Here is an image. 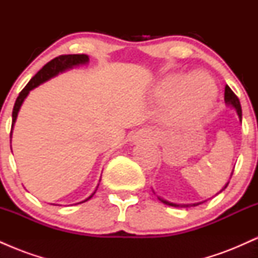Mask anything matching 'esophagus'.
Wrapping results in <instances>:
<instances>
[{
  "label": "esophagus",
  "mask_w": 258,
  "mask_h": 258,
  "mask_svg": "<svg viewBox=\"0 0 258 258\" xmlns=\"http://www.w3.org/2000/svg\"><path fill=\"white\" fill-rule=\"evenodd\" d=\"M147 133L146 132H137V133H135V135L132 136V139L133 141H138V139H142V138H144V137H147Z\"/></svg>",
  "instance_id": "obj_1"
}]
</instances>
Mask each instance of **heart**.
Wrapping results in <instances>:
<instances>
[{
    "mask_svg": "<svg viewBox=\"0 0 258 258\" xmlns=\"http://www.w3.org/2000/svg\"><path fill=\"white\" fill-rule=\"evenodd\" d=\"M203 77L208 80L206 82ZM183 85L182 88L181 86ZM182 90L180 89V87ZM178 96H177L176 104H174V110L179 111L183 108H189V106H198L200 110L206 111L214 102L216 96V87L214 82L211 81L203 73H195L189 76L185 81V76H173L168 78L159 85L156 88V96L159 98L165 99L168 97L173 96L179 90Z\"/></svg>",
    "mask_w": 258,
    "mask_h": 258,
    "instance_id": "b5f03b06",
    "label": "heart"
}]
</instances>
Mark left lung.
Returning <instances> with one entry per match:
<instances>
[{
	"label": "left lung",
	"mask_w": 258,
	"mask_h": 258,
	"mask_svg": "<svg viewBox=\"0 0 258 258\" xmlns=\"http://www.w3.org/2000/svg\"><path fill=\"white\" fill-rule=\"evenodd\" d=\"M224 102H226V104L228 106H232L234 110L236 111V114H238V116H239V120L241 121V105H240V102H239L238 97H236L235 94H234V92L230 90L229 86H226V88H224ZM232 174H233V172H232ZM232 174H230V178H232ZM228 184H229V182L226 183V185H224L223 188L221 189L220 193H222V191H223L224 189L227 188ZM220 193H217V194H220ZM217 194H216V195H217ZM158 198H159V200L161 201V203L166 204V205H168V206H173V207L198 206V205H200V204L205 203V201H206V200L205 201H200V203H195V204H174V203H171V201H167V200L162 199V198H160V197H158Z\"/></svg>",
	"instance_id": "8db88e82"
}]
</instances>
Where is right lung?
I'll return each mask as SVG.
<instances>
[{
  "instance_id": "right-lung-1",
  "label": "right lung",
  "mask_w": 258,
  "mask_h": 258,
  "mask_svg": "<svg viewBox=\"0 0 258 258\" xmlns=\"http://www.w3.org/2000/svg\"><path fill=\"white\" fill-rule=\"evenodd\" d=\"M88 61H90V57H88L87 54H68V55H59V57L52 59L51 61H48V63L44 65L42 69H41L40 72H38L36 75H35L34 78L29 81V84L26 85L24 88H23V91L20 92L19 96H18V98L16 100V104H14V108H13V112H12L11 138H12V132H13L14 123H16V120L18 116V112H19V110H20V106H22L23 102H24V99L28 97V94L30 93L31 90L36 88L37 86L43 84V82H46V81H48V80L55 78V76L59 75V74L68 72V70L79 67V65L87 64ZM98 185H97V188H98ZM97 188H96V190H94L93 193L90 195V197L86 198L84 201H80L79 204L90 200L91 198L96 194Z\"/></svg>"
}]
</instances>
